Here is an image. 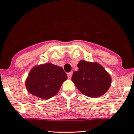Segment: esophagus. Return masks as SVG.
I'll return each mask as SVG.
<instances>
[{
  "label": "esophagus",
  "mask_w": 134,
  "mask_h": 134,
  "mask_svg": "<svg viewBox=\"0 0 134 134\" xmlns=\"http://www.w3.org/2000/svg\"><path fill=\"white\" fill-rule=\"evenodd\" d=\"M72 72H69V73L67 74V76H68V79H70L71 78V76H72Z\"/></svg>",
  "instance_id": "obj_1"
}]
</instances>
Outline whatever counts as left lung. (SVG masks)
<instances>
[{
	"label": "left lung",
	"instance_id": "8db88e82",
	"mask_svg": "<svg viewBox=\"0 0 134 134\" xmlns=\"http://www.w3.org/2000/svg\"><path fill=\"white\" fill-rule=\"evenodd\" d=\"M77 67L79 69L74 71L71 80L81 93L96 98L107 92L111 84V77L102 65L81 60Z\"/></svg>",
	"mask_w": 134,
	"mask_h": 134
}]
</instances>
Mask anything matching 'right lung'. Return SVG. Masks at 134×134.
<instances>
[{"label":"right lung","mask_w":134,"mask_h":134,"mask_svg":"<svg viewBox=\"0 0 134 134\" xmlns=\"http://www.w3.org/2000/svg\"><path fill=\"white\" fill-rule=\"evenodd\" d=\"M67 78L62 67L47 63L31 69L26 81V87L34 96L47 100L57 95Z\"/></svg>","instance_id":"obj_1"}]
</instances>
